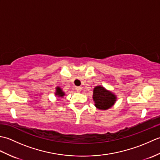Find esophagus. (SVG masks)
I'll use <instances>...</instances> for the list:
<instances>
[{"instance_id": "34e87169", "label": "esophagus", "mask_w": 160, "mask_h": 160, "mask_svg": "<svg viewBox=\"0 0 160 160\" xmlns=\"http://www.w3.org/2000/svg\"><path fill=\"white\" fill-rule=\"evenodd\" d=\"M76 91L78 93H80V91H82V88H81L80 87H76Z\"/></svg>"}]
</instances>
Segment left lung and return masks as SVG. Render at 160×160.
<instances>
[{"mask_svg":"<svg viewBox=\"0 0 160 160\" xmlns=\"http://www.w3.org/2000/svg\"><path fill=\"white\" fill-rule=\"evenodd\" d=\"M93 100L98 109L107 110L113 106L117 100V96L112 91L99 85L93 89Z\"/></svg>","mask_w":160,"mask_h":160,"instance_id":"left-lung-1","label":"left lung"}]
</instances>
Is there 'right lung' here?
I'll use <instances>...</instances> for the list:
<instances>
[{
  "label": "right lung",
  "instance_id": "right-lung-1",
  "mask_svg": "<svg viewBox=\"0 0 160 160\" xmlns=\"http://www.w3.org/2000/svg\"><path fill=\"white\" fill-rule=\"evenodd\" d=\"M55 96H57L58 98H63L64 96H65V93L64 92L62 89H61L60 87H56Z\"/></svg>",
  "mask_w": 160,
  "mask_h": 160
}]
</instances>
